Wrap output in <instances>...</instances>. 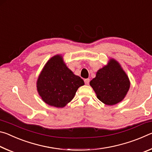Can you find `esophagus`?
<instances>
[{"label":"esophagus","instance_id":"1","mask_svg":"<svg viewBox=\"0 0 152 152\" xmlns=\"http://www.w3.org/2000/svg\"><path fill=\"white\" fill-rule=\"evenodd\" d=\"M90 82V79L89 78H86V79H84V83L86 84H88Z\"/></svg>","mask_w":152,"mask_h":152}]
</instances>
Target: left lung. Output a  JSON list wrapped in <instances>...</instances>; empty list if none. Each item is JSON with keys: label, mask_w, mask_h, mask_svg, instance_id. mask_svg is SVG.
I'll use <instances>...</instances> for the list:
<instances>
[{"label": "left lung", "mask_w": 152, "mask_h": 152, "mask_svg": "<svg viewBox=\"0 0 152 152\" xmlns=\"http://www.w3.org/2000/svg\"><path fill=\"white\" fill-rule=\"evenodd\" d=\"M90 84L96 92L98 99L107 105L121 101L130 86L127 76L119 63L113 59L107 66L97 72Z\"/></svg>", "instance_id": "8db88e82"}]
</instances>
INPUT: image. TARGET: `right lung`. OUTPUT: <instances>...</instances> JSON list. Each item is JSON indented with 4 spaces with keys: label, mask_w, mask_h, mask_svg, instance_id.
<instances>
[{
    "label": "right lung",
    "mask_w": 152,
    "mask_h": 152,
    "mask_svg": "<svg viewBox=\"0 0 152 152\" xmlns=\"http://www.w3.org/2000/svg\"><path fill=\"white\" fill-rule=\"evenodd\" d=\"M84 82L67 68L60 56L49 60L37 80V88L43 101L51 106L64 107L73 99Z\"/></svg>",
    "instance_id": "obj_1"
}]
</instances>
